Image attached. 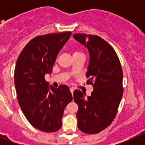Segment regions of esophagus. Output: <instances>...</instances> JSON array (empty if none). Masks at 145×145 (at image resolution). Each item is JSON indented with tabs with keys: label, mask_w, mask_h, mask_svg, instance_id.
<instances>
[{
	"label": "esophagus",
	"mask_w": 145,
	"mask_h": 145,
	"mask_svg": "<svg viewBox=\"0 0 145 145\" xmlns=\"http://www.w3.org/2000/svg\"><path fill=\"white\" fill-rule=\"evenodd\" d=\"M74 88H70V91H71V93H72V94H73V93H74Z\"/></svg>",
	"instance_id": "esophagus-1"
}]
</instances>
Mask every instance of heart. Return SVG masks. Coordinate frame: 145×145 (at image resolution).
Segmentation results:
<instances>
[{
  "label": "heart",
  "mask_w": 145,
  "mask_h": 145,
  "mask_svg": "<svg viewBox=\"0 0 145 145\" xmlns=\"http://www.w3.org/2000/svg\"><path fill=\"white\" fill-rule=\"evenodd\" d=\"M79 52H79V51H77V50H76V51H74V54H76V53H79Z\"/></svg>",
  "instance_id": "heart-1"
}]
</instances>
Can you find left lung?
I'll return each instance as SVG.
<instances>
[{
	"label": "left lung",
	"mask_w": 145,
	"mask_h": 145,
	"mask_svg": "<svg viewBox=\"0 0 145 145\" xmlns=\"http://www.w3.org/2000/svg\"><path fill=\"white\" fill-rule=\"evenodd\" d=\"M73 36L88 49L87 84L94 88L87 97L80 90H74L78 128L85 133L97 134L107 128L117 114L123 93L122 67L114 49L100 36L84 33Z\"/></svg>",
	"instance_id": "left-lung-1"
}]
</instances>
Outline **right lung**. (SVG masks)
<instances>
[{
    "mask_svg": "<svg viewBox=\"0 0 145 145\" xmlns=\"http://www.w3.org/2000/svg\"><path fill=\"white\" fill-rule=\"evenodd\" d=\"M71 31L36 36L26 45L17 58L14 86L22 111L29 123L43 132L61 128L64 110L72 100L67 85L48 86L45 74L52 72L58 52L69 39Z\"/></svg>",
    "mask_w": 145,
    "mask_h": 145,
    "instance_id": "add662e5",
    "label": "right lung"
}]
</instances>
